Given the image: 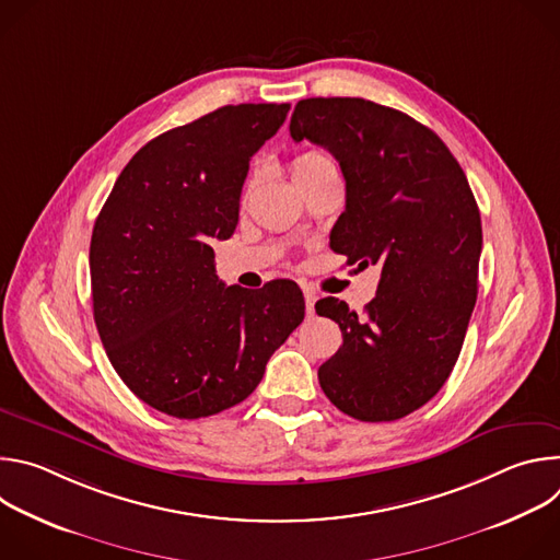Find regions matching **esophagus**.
Listing matches in <instances>:
<instances>
[{
  "instance_id": "obj_1",
  "label": "esophagus",
  "mask_w": 560,
  "mask_h": 560,
  "mask_svg": "<svg viewBox=\"0 0 560 560\" xmlns=\"http://www.w3.org/2000/svg\"><path fill=\"white\" fill-rule=\"evenodd\" d=\"M305 296V312L312 316L314 314V303H316V294L312 290H303Z\"/></svg>"
}]
</instances>
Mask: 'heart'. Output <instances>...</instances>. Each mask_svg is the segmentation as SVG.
Wrapping results in <instances>:
<instances>
[{
  "instance_id": "heart-1",
  "label": "heart",
  "mask_w": 560,
  "mask_h": 560,
  "mask_svg": "<svg viewBox=\"0 0 560 560\" xmlns=\"http://www.w3.org/2000/svg\"><path fill=\"white\" fill-rule=\"evenodd\" d=\"M326 162H332V159L322 152V150H307V152H301L294 162H292V177L318 166V164H326Z\"/></svg>"
}]
</instances>
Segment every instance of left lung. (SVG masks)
<instances>
[{
  "mask_svg": "<svg viewBox=\"0 0 560 560\" xmlns=\"http://www.w3.org/2000/svg\"><path fill=\"white\" fill-rule=\"evenodd\" d=\"M290 135L324 145L341 166L346 210L330 248L359 270H381L363 314L335 296L316 301L343 332L318 383L352 419H404L443 387L460 354L478 292L481 212L447 145L401 110L359 97L301 100Z\"/></svg>",
  "mask_w": 560,
  "mask_h": 560,
  "instance_id": "8db88e82",
  "label": "left lung"
}]
</instances>
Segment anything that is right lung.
<instances>
[{"mask_svg":"<svg viewBox=\"0 0 560 560\" xmlns=\"http://www.w3.org/2000/svg\"><path fill=\"white\" fill-rule=\"evenodd\" d=\"M290 104L217 108L148 141L117 177L91 238L93 314L121 381L150 408L201 419L248 398L303 322L294 281L223 285L210 238H228L250 156Z\"/></svg>","mask_w":560,"mask_h":560,"instance_id":"right-lung-1","label":"right lung"}]
</instances>
